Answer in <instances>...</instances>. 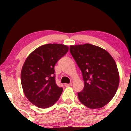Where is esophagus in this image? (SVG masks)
<instances>
[{
  "label": "esophagus",
  "mask_w": 131,
  "mask_h": 131,
  "mask_svg": "<svg viewBox=\"0 0 131 131\" xmlns=\"http://www.w3.org/2000/svg\"><path fill=\"white\" fill-rule=\"evenodd\" d=\"M71 85H72L71 82L70 84H64V86L65 87H70V86H71Z\"/></svg>",
  "instance_id": "obj_1"
}]
</instances>
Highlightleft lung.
Returning a JSON list of instances; mask_svg holds the SVG:
<instances>
[{
  "instance_id": "left-lung-1",
  "label": "left lung",
  "mask_w": 131,
  "mask_h": 131,
  "mask_svg": "<svg viewBox=\"0 0 131 131\" xmlns=\"http://www.w3.org/2000/svg\"><path fill=\"white\" fill-rule=\"evenodd\" d=\"M70 52L82 72L84 87L78 92L79 101L91 109L107 104L118 89L116 64L107 51L90 43L70 46Z\"/></svg>"
}]
</instances>
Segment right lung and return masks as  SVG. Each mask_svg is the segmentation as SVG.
<instances>
[{
	"instance_id": "right-lung-1",
	"label": "right lung",
	"mask_w": 131,
	"mask_h": 131,
	"mask_svg": "<svg viewBox=\"0 0 131 131\" xmlns=\"http://www.w3.org/2000/svg\"><path fill=\"white\" fill-rule=\"evenodd\" d=\"M68 51L67 46L48 43L37 48L26 58L21 82L25 95L33 105L47 108L58 100L63 88L56 84L54 67Z\"/></svg>"
}]
</instances>
